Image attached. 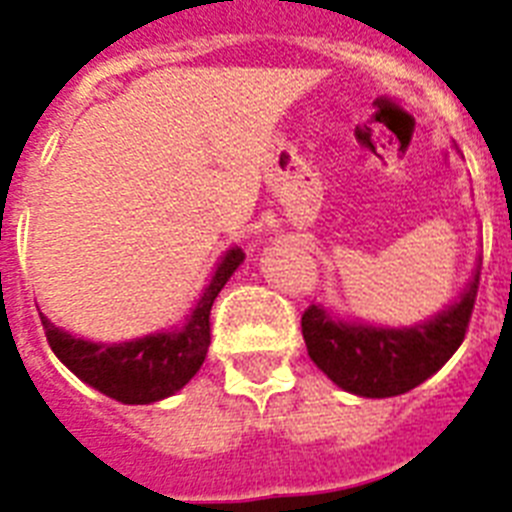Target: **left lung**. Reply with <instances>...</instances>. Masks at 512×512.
<instances>
[{
	"label": "left lung",
	"instance_id": "left-lung-1",
	"mask_svg": "<svg viewBox=\"0 0 512 512\" xmlns=\"http://www.w3.org/2000/svg\"><path fill=\"white\" fill-rule=\"evenodd\" d=\"M479 268L482 257L474 262L456 301L410 327L348 319L327 306L311 304L301 317L309 358L327 379L355 397L386 399L415 389L441 371L464 342L477 299Z\"/></svg>",
	"mask_w": 512,
	"mask_h": 512
}]
</instances>
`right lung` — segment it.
Instances as JSON below:
<instances>
[{
    "mask_svg": "<svg viewBox=\"0 0 512 512\" xmlns=\"http://www.w3.org/2000/svg\"><path fill=\"white\" fill-rule=\"evenodd\" d=\"M244 252L229 247L185 322L126 342H95L56 327L41 311L48 345L79 381L121 404H151L172 397L201 371L211 345V306Z\"/></svg>",
    "mask_w": 512,
    "mask_h": 512,
    "instance_id": "right-lung-1",
    "label": "right lung"
}]
</instances>
